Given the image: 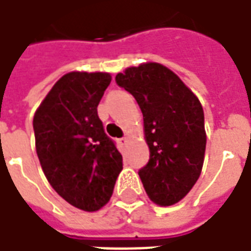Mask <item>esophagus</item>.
<instances>
[{
  "label": "esophagus",
  "mask_w": 251,
  "mask_h": 251,
  "mask_svg": "<svg viewBox=\"0 0 251 251\" xmlns=\"http://www.w3.org/2000/svg\"><path fill=\"white\" fill-rule=\"evenodd\" d=\"M119 142H120V145H122V146H126V145H127V138H126V137L120 138V139H119Z\"/></svg>",
  "instance_id": "1"
}]
</instances>
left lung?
<instances>
[{"label": "left lung", "instance_id": "obj_1", "mask_svg": "<svg viewBox=\"0 0 251 251\" xmlns=\"http://www.w3.org/2000/svg\"><path fill=\"white\" fill-rule=\"evenodd\" d=\"M116 82L137 99L144 114L151 156L139 178L152 201L171 206L192 189L203 167V107L181 78L159 63L128 67Z\"/></svg>", "mask_w": 251, "mask_h": 251}]
</instances>
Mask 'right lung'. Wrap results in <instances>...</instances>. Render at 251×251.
<instances>
[{
	"label": "right lung",
	"instance_id": "1",
	"mask_svg": "<svg viewBox=\"0 0 251 251\" xmlns=\"http://www.w3.org/2000/svg\"><path fill=\"white\" fill-rule=\"evenodd\" d=\"M110 81L109 73H67L33 119L37 156L48 182L84 211L105 206L123 170V156L97 109Z\"/></svg>",
	"mask_w": 251,
	"mask_h": 251
}]
</instances>
